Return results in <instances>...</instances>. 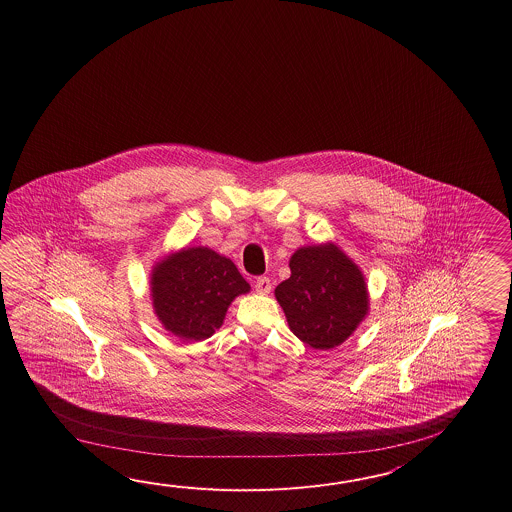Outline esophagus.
<instances>
[{
  "label": "esophagus",
  "instance_id": "1",
  "mask_svg": "<svg viewBox=\"0 0 512 512\" xmlns=\"http://www.w3.org/2000/svg\"><path fill=\"white\" fill-rule=\"evenodd\" d=\"M254 289L256 293L269 294L271 293L272 285L271 280L267 276H260L256 282H254Z\"/></svg>",
  "mask_w": 512,
  "mask_h": 512
}]
</instances>
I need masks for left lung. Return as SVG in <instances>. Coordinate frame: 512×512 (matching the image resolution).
<instances>
[{"instance_id":"obj_1","label":"left lung","mask_w":512,"mask_h":512,"mask_svg":"<svg viewBox=\"0 0 512 512\" xmlns=\"http://www.w3.org/2000/svg\"><path fill=\"white\" fill-rule=\"evenodd\" d=\"M291 276L274 294L296 337L315 349L337 348L368 315V285L335 243L302 247L289 260Z\"/></svg>"}]
</instances>
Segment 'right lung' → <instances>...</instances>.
<instances>
[{
    "label": "right lung",
    "instance_id": "1",
    "mask_svg": "<svg viewBox=\"0 0 512 512\" xmlns=\"http://www.w3.org/2000/svg\"><path fill=\"white\" fill-rule=\"evenodd\" d=\"M150 285L164 329L194 342L212 337L232 300L251 291L238 267L207 247H188L155 263Z\"/></svg>",
    "mask_w": 512,
    "mask_h": 512
}]
</instances>
